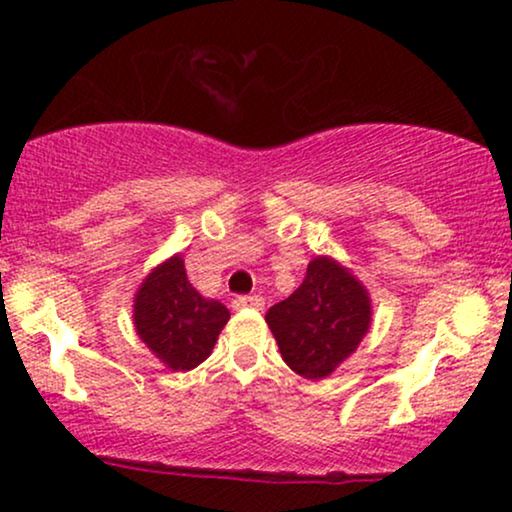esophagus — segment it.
I'll use <instances>...</instances> for the list:
<instances>
[{
	"label": "esophagus",
	"mask_w": 512,
	"mask_h": 512,
	"mask_svg": "<svg viewBox=\"0 0 512 512\" xmlns=\"http://www.w3.org/2000/svg\"><path fill=\"white\" fill-rule=\"evenodd\" d=\"M233 308L236 310H243V308L264 310V298L262 296H236L233 298Z\"/></svg>",
	"instance_id": "obj_1"
}]
</instances>
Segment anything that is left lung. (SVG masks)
Masks as SVG:
<instances>
[{"instance_id": "left-lung-1", "label": "left lung", "mask_w": 512, "mask_h": 512, "mask_svg": "<svg viewBox=\"0 0 512 512\" xmlns=\"http://www.w3.org/2000/svg\"><path fill=\"white\" fill-rule=\"evenodd\" d=\"M373 322L366 286L334 257L310 260L303 284L269 308L267 325L286 366L308 380L332 375L358 349Z\"/></svg>"}]
</instances>
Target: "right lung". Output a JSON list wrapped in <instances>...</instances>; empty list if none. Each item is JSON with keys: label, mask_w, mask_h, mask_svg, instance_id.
<instances>
[{"label": "right lung", "mask_w": 512, "mask_h": 512, "mask_svg": "<svg viewBox=\"0 0 512 512\" xmlns=\"http://www.w3.org/2000/svg\"><path fill=\"white\" fill-rule=\"evenodd\" d=\"M132 315L139 339L163 366L178 373L207 361L231 317L226 305L204 298L187 281L182 255L168 257L144 276L134 293Z\"/></svg>", "instance_id": "obj_1"}]
</instances>
